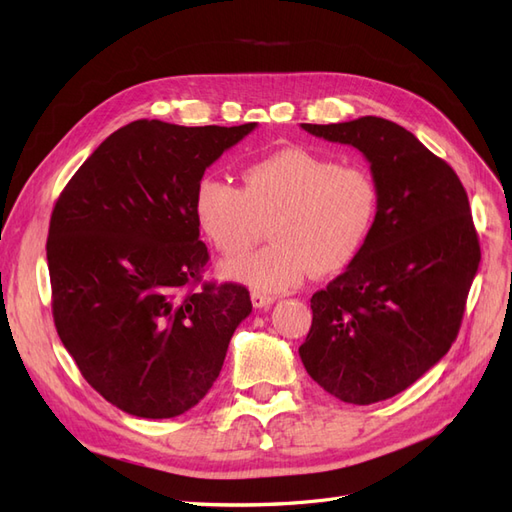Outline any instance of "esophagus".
I'll return each mask as SVG.
<instances>
[{
	"label": "esophagus",
	"instance_id": "obj_1",
	"mask_svg": "<svg viewBox=\"0 0 512 512\" xmlns=\"http://www.w3.org/2000/svg\"><path fill=\"white\" fill-rule=\"evenodd\" d=\"M273 301H275V297H271V294H262V292H256V290L252 292V303H254V307H258V309L271 307Z\"/></svg>",
	"mask_w": 512,
	"mask_h": 512
}]
</instances>
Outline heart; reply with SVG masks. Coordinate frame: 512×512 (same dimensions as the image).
Returning <instances> with one entry per match:
<instances>
[{
	"mask_svg": "<svg viewBox=\"0 0 512 512\" xmlns=\"http://www.w3.org/2000/svg\"><path fill=\"white\" fill-rule=\"evenodd\" d=\"M241 179L243 190L222 177H203L192 207L198 228L224 256L249 249L270 222L271 246L220 267L228 280L256 292H286L309 271L346 269L374 230L380 190L361 166L286 147L245 164Z\"/></svg>",
	"mask_w": 512,
	"mask_h": 512,
	"instance_id": "obj_1",
	"label": "heart"
}]
</instances>
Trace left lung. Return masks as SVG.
<instances>
[{"label": "left lung", "instance_id": "obj_1", "mask_svg": "<svg viewBox=\"0 0 512 512\" xmlns=\"http://www.w3.org/2000/svg\"><path fill=\"white\" fill-rule=\"evenodd\" d=\"M359 149L380 190L374 230L348 269L312 297L299 356L324 391L369 406L421 378L451 348L480 262L455 170L397 123H301Z\"/></svg>", "mask_w": 512, "mask_h": 512}]
</instances>
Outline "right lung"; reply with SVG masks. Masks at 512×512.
Segmentation results:
<instances>
[{"label": "right lung", "mask_w": 512, "mask_h": 512, "mask_svg": "<svg viewBox=\"0 0 512 512\" xmlns=\"http://www.w3.org/2000/svg\"><path fill=\"white\" fill-rule=\"evenodd\" d=\"M256 128L138 119L113 132L59 194L46 239L53 320L83 378L141 418L194 408L250 316L241 284L205 282L194 190Z\"/></svg>", "instance_id": "obj_1"}]
</instances>
